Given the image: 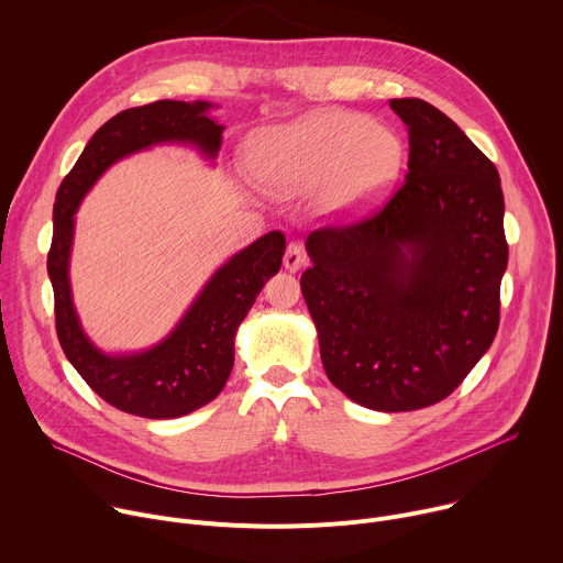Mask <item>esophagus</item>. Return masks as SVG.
<instances>
[{
	"mask_svg": "<svg viewBox=\"0 0 563 563\" xmlns=\"http://www.w3.org/2000/svg\"><path fill=\"white\" fill-rule=\"evenodd\" d=\"M283 265H285V269H289V272H298V269L305 265V252H302V247H300L298 243H289V245H287Z\"/></svg>",
	"mask_w": 563,
	"mask_h": 563,
	"instance_id": "obj_1",
	"label": "esophagus"
}]
</instances>
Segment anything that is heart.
<instances>
[{"mask_svg":"<svg viewBox=\"0 0 563 563\" xmlns=\"http://www.w3.org/2000/svg\"><path fill=\"white\" fill-rule=\"evenodd\" d=\"M406 163V146L385 126L350 111H316L254 140V176L272 191L294 194L323 183L334 213L380 198Z\"/></svg>","mask_w":563,"mask_h":563,"instance_id":"heart-1","label":"heart"}]
</instances>
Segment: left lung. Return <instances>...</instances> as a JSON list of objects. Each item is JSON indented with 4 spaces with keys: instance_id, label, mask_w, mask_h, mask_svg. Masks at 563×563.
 Instances as JSON below:
<instances>
[{
    "instance_id": "1",
    "label": "left lung",
    "mask_w": 563,
    "mask_h": 563,
    "mask_svg": "<svg viewBox=\"0 0 563 563\" xmlns=\"http://www.w3.org/2000/svg\"><path fill=\"white\" fill-rule=\"evenodd\" d=\"M389 107L408 126L406 183L307 235L300 289L328 378L369 410L410 412L450 396L493 345L508 243L484 151L426 100Z\"/></svg>"
}]
</instances>
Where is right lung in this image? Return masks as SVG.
<instances>
[{
  "mask_svg": "<svg viewBox=\"0 0 563 563\" xmlns=\"http://www.w3.org/2000/svg\"><path fill=\"white\" fill-rule=\"evenodd\" d=\"M209 102L157 100L118 113L89 140L62 180L53 205L46 267L55 294L59 345L79 376L109 406L144 419L185 417L220 394L233 367L235 330L263 285L278 274L285 235L269 231L231 256L163 343L131 356H109L87 339L73 307L68 283L73 216L96 180L129 153L151 144L187 142L207 157H216L224 126L209 115Z\"/></svg>",
  "mask_w": 563,
  "mask_h": 563,
  "instance_id": "right-lung-1",
  "label": "right lung"
}]
</instances>
